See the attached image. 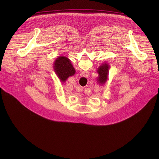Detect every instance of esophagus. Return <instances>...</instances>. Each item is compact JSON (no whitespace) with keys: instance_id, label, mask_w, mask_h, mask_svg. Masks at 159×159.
<instances>
[{"instance_id":"esophagus-1","label":"esophagus","mask_w":159,"mask_h":159,"mask_svg":"<svg viewBox=\"0 0 159 159\" xmlns=\"http://www.w3.org/2000/svg\"><path fill=\"white\" fill-rule=\"evenodd\" d=\"M86 73V72H85V73Z\"/></svg>"}]
</instances>
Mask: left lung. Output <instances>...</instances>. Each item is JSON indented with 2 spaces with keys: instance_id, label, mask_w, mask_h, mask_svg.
Listing matches in <instances>:
<instances>
[{
  "instance_id": "obj_1",
  "label": "left lung",
  "mask_w": 159,
  "mask_h": 159,
  "mask_svg": "<svg viewBox=\"0 0 159 159\" xmlns=\"http://www.w3.org/2000/svg\"><path fill=\"white\" fill-rule=\"evenodd\" d=\"M110 66L107 62H104L97 69V73L98 74L97 78V82L99 85H103L107 80L108 74H109V70Z\"/></svg>"
}]
</instances>
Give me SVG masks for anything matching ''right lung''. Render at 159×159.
Segmentation results:
<instances>
[{
	"instance_id": "1",
	"label": "right lung",
	"mask_w": 159,
	"mask_h": 159,
	"mask_svg": "<svg viewBox=\"0 0 159 159\" xmlns=\"http://www.w3.org/2000/svg\"><path fill=\"white\" fill-rule=\"evenodd\" d=\"M53 70L62 82H65L70 77L73 76L75 70L68 57L59 56L53 63Z\"/></svg>"
}]
</instances>
